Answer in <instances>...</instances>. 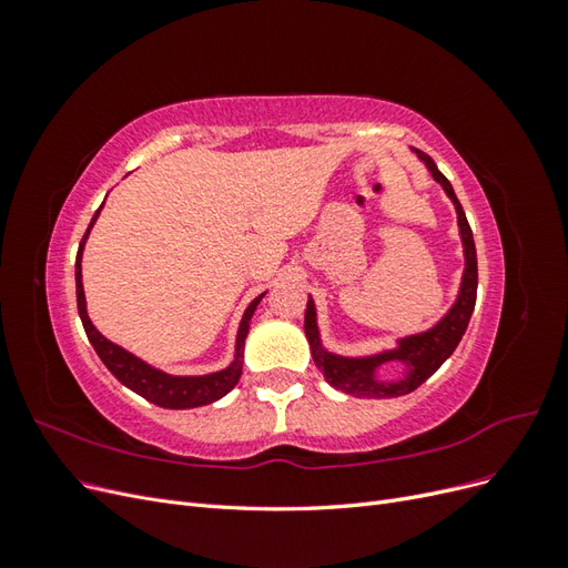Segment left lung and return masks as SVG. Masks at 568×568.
I'll use <instances>...</instances> for the list:
<instances>
[{
  "label": "left lung",
  "instance_id": "left-lung-1",
  "mask_svg": "<svg viewBox=\"0 0 568 568\" xmlns=\"http://www.w3.org/2000/svg\"><path fill=\"white\" fill-rule=\"evenodd\" d=\"M419 159L432 170V175L436 182L443 184L445 194H448L455 203L457 211V222H459V234H462V244H464V257H467V267H464V280L459 288V298L453 305V311L445 315L434 329H428L417 336H407L400 341L398 351H390L376 357H363V359H353V357H338L326 353L320 343L317 334V322H315V305L313 298H307V311H305V336L307 343H311L313 359L317 369L324 374V379L329 382L334 388L357 395V398H395V395H405L419 388L428 376H432L445 359L453 355L457 348V343L462 341L464 332H467L474 305H476V286H478V265H476V246H474V236L471 227L467 222V215L462 211V203L457 201L453 184L448 182L436 163L426 156L424 151H417ZM388 358H400L408 365V374L400 383L384 385L373 379V369L382 362Z\"/></svg>",
  "mask_w": 568,
  "mask_h": 568
}]
</instances>
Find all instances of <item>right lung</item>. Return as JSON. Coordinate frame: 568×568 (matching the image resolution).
Listing matches in <instances>:
<instances>
[{
	"label": "right lung",
	"instance_id": "obj_1",
	"mask_svg": "<svg viewBox=\"0 0 568 568\" xmlns=\"http://www.w3.org/2000/svg\"><path fill=\"white\" fill-rule=\"evenodd\" d=\"M101 211V209H99ZM99 211L94 213L88 232H84L80 248H78V257H75V294H78V313L84 326V334H88L90 343L94 346L97 355L101 357V363L109 367V372L115 376L120 384H125L130 390L140 393L142 398H146L149 403L159 405V407H168V409H189V407H201L220 400L222 395H227L236 382L242 376V355H244V343H246V334H248V322L255 313L257 303L265 294L257 296L242 317V324H239V334H236V357L234 363L215 374H205V376H170L163 374L159 369L149 367L146 363H142L140 357H134L132 353L123 351L115 343H111L109 338L101 336L94 324L88 317V307H84V291H82V267H80V257H82V246L84 239H88L94 220L99 215Z\"/></svg>",
	"mask_w": 568,
	"mask_h": 568
}]
</instances>
